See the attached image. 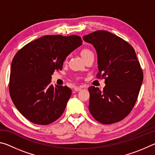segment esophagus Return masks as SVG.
<instances>
[{
  "instance_id": "34e87169",
  "label": "esophagus",
  "mask_w": 155,
  "mask_h": 155,
  "mask_svg": "<svg viewBox=\"0 0 155 155\" xmlns=\"http://www.w3.org/2000/svg\"><path fill=\"white\" fill-rule=\"evenodd\" d=\"M81 89H82V87H74V90L76 91H79L81 90Z\"/></svg>"
}]
</instances>
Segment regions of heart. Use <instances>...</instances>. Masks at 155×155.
Instances as JSON below:
<instances>
[{
  "label": "heart",
  "instance_id": "obj_1",
  "mask_svg": "<svg viewBox=\"0 0 155 155\" xmlns=\"http://www.w3.org/2000/svg\"><path fill=\"white\" fill-rule=\"evenodd\" d=\"M90 53H92V52H91V51H90V50L85 48V49H83V50H82V51H81V57H83L87 55V54H90Z\"/></svg>",
  "mask_w": 155,
  "mask_h": 155
}]
</instances>
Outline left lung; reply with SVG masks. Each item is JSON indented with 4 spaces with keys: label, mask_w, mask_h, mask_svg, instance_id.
Here are the masks:
<instances>
[{
    "label": "left lung",
    "mask_w": 155,
    "mask_h": 155,
    "mask_svg": "<svg viewBox=\"0 0 155 155\" xmlns=\"http://www.w3.org/2000/svg\"><path fill=\"white\" fill-rule=\"evenodd\" d=\"M91 44L98 56V78H104L103 90L91 86L89 109L97 121L110 124L129 114L137 101L143 72L135 50L127 41L106 31L83 36Z\"/></svg>",
    "instance_id": "obj_1"
}]
</instances>
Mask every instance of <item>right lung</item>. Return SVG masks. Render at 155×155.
I'll return each mask as SVG.
<instances>
[{
	"mask_svg": "<svg viewBox=\"0 0 155 155\" xmlns=\"http://www.w3.org/2000/svg\"><path fill=\"white\" fill-rule=\"evenodd\" d=\"M81 37L45 35L27 44L12 60L9 94L23 116L46 125L63 114L72 90L51 84L54 70H61L65 58L82 44Z\"/></svg>",
	"mask_w": 155,
	"mask_h": 155,
	"instance_id": "1",
	"label": "right lung"
}]
</instances>
